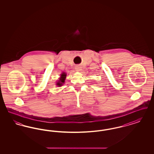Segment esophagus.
Returning <instances> with one entry per match:
<instances>
[{
    "mask_svg": "<svg viewBox=\"0 0 154 154\" xmlns=\"http://www.w3.org/2000/svg\"><path fill=\"white\" fill-rule=\"evenodd\" d=\"M81 67L80 66H76L75 67V69L76 71H80L81 70Z\"/></svg>",
    "mask_w": 154,
    "mask_h": 154,
    "instance_id": "obj_1",
    "label": "esophagus"
}]
</instances>
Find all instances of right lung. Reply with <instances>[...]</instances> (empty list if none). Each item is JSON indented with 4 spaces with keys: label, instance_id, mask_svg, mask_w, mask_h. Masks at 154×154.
Instances as JSON below:
<instances>
[{
    "label": "right lung",
    "instance_id": "add662e5",
    "mask_svg": "<svg viewBox=\"0 0 154 154\" xmlns=\"http://www.w3.org/2000/svg\"><path fill=\"white\" fill-rule=\"evenodd\" d=\"M66 74L65 73H63L60 75V78H59V80L57 82L58 83H57V85L58 86H61L62 85V84L65 82V80L66 79Z\"/></svg>",
    "mask_w": 154,
    "mask_h": 154
}]
</instances>
